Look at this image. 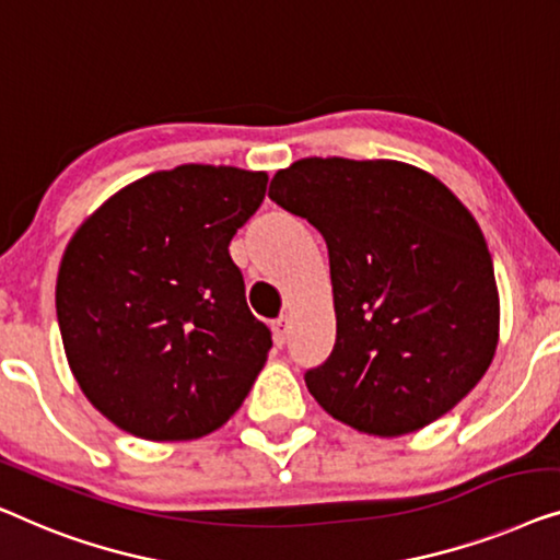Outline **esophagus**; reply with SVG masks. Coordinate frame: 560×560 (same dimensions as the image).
Wrapping results in <instances>:
<instances>
[{"instance_id": "1", "label": "esophagus", "mask_w": 560, "mask_h": 560, "mask_svg": "<svg viewBox=\"0 0 560 560\" xmlns=\"http://www.w3.org/2000/svg\"><path fill=\"white\" fill-rule=\"evenodd\" d=\"M271 329H273V342H277V345H283V342H287V335H289V317H279V319H273Z\"/></svg>"}]
</instances>
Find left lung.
<instances>
[{
	"label": "left lung",
	"instance_id": "8db88e82",
	"mask_svg": "<svg viewBox=\"0 0 560 560\" xmlns=\"http://www.w3.org/2000/svg\"><path fill=\"white\" fill-rule=\"evenodd\" d=\"M269 198L329 250L337 337L304 373L337 421L398 436L436 421L479 383L498 348L500 299L471 212L404 162L310 156Z\"/></svg>",
	"mask_w": 560,
	"mask_h": 560
}]
</instances>
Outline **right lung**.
<instances>
[{
    "label": "right lung",
    "mask_w": 560,
    "mask_h": 560,
    "mask_svg": "<svg viewBox=\"0 0 560 560\" xmlns=\"http://www.w3.org/2000/svg\"><path fill=\"white\" fill-rule=\"evenodd\" d=\"M266 172L183 164L124 187L78 228L55 306L85 398L133 436L198 439L238 411L271 329L250 314L231 238Z\"/></svg>",
    "instance_id": "1"
}]
</instances>
